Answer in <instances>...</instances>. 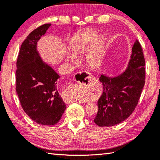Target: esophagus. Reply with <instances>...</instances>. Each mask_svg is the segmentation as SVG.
<instances>
[{"label": "esophagus", "mask_w": 160, "mask_h": 160, "mask_svg": "<svg viewBox=\"0 0 160 160\" xmlns=\"http://www.w3.org/2000/svg\"><path fill=\"white\" fill-rule=\"evenodd\" d=\"M87 74H86V73ZM84 74L86 75V78L87 80H88V82H90V80L91 79V78H92V76L90 74H88V72H84ZM84 92H83V91ZM91 92H92V89L90 86L88 85V87L85 89V90H82V87L79 85H77V84H74V85H71L70 86H69V89L68 90V93L70 95H71L72 94H83V93H91ZM81 100L80 98L79 97H75L73 96H70L69 100H68V102H69V103L73 102H78Z\"/></svg>", "instance_id": "esophagus-1"}]
</instances>
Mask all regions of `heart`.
<instances>
[{
  "label": "heart",
  "instance_id": "1",
  "mask_svg": "<svg viewBox=\"0 0 160 160\" xmlns=\"http://www.w3.org/2000/svg\"><path fill=\"white\" fill-rule=\"evenodd\" d=\"M97 31L90 30L80 34L70 44V51L71 53H67L66 58L68 61H75V56L88 52L95 46L92 51L87 56V61L92 67L98 66L102 61V52L104 46V39L98 37Z\"/></svg>",
  "mask_w": 160,
  "mask_h": 160
}]
</instances>
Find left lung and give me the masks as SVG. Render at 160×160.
Here are the masks:
<instances>
[{
    "instance_id": "left-lung-1",
    "label": "left lung",
    "mask_w": 160,
    "mask_h": 160,
    "mask_svg": "<svg viewBox=\"0 0 160 160\" xmlns=\"http://www.w3.org/2000/svg\"><path fill=\"white\" fill-rule=\"evenodd\" d=\"M145 58L136 39L127 68L121 74L99 78L103 93L98 100V112L94 122L100 127L118 124L133 112L145 85Z\"/></svg>"
}]
</instances>
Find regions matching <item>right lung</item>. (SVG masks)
<instances>
[{"label": "right lung", "instance_id": "add662e5", "mask_svg": "<svg viewBox=\"0 0 160 160\" xmlns=\"http://www.w3.org/2000/svg\"><path fill=\"white\" fill-rule=\"evenodd\" d=\"M51 24L29 34L21 45L17 60L16 92L23 110L32 120L45 126L57 123L66 109L59 94V75L40 56L37 43Z\"/></svg>", "mask_w": 160, "mask_h": 160}]
</instances>
